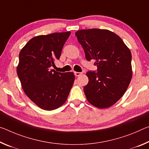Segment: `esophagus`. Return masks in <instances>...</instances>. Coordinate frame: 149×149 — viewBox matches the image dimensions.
Instances as JSON below:
<instances>
[{
    "mask_svg": "<svg viewBox=\"0 0 149 149\" xmlns=\"http://www.w3.org/2000/svg\"><path fill=\"white\" fill-rule=\"evenodd\" d=\"M82 74V72H74V74H75V76H77V77H79V76H80V75H81Z\"/></svg>",
    "mask_w": 149,
    "mask_h": 149,
    "instance_id": "1",
    "label": "esophagus"
}]
</instances>
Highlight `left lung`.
Returning a JSON list of instances; mask_svg holds the SVG:
<instances>
[{"label": "left lung", "mask_w": 149, "mask_h": 149, "mask_svg": "<svg viewBox=\"0 0 149 149\" xmlns=\"http://www.w3.org/2000/svg\"><path fill=\"white\" fill-rule=\"evenodd\" d=\"M87 61L95 60L96 71L86 72L84 92L90 103L106 108L125 93L132 78L131 53L119 36L108 30L88 29L75 33Z\"/></svg>", "instance_id": "1"}]
</instances>
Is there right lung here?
<instances>
[{
	"label": "right lung",
	"mask_w": 149,
	"mask_h": 149,
	"mask_svg": "<svg viewBox=\"0 0 149 149\" xmlns=\"http://www.w3.org/2000/svg\"><path fill=\"white\" fill-rule=\"evenodd\" d=\"M70 31L36 36L19 54L17 74L25 94L45 110H53L65 103L74 81L72 72L51 69L58 60Z\"/></svg>",
	"instance_id": "right-lung-1"
}]
</instances>
